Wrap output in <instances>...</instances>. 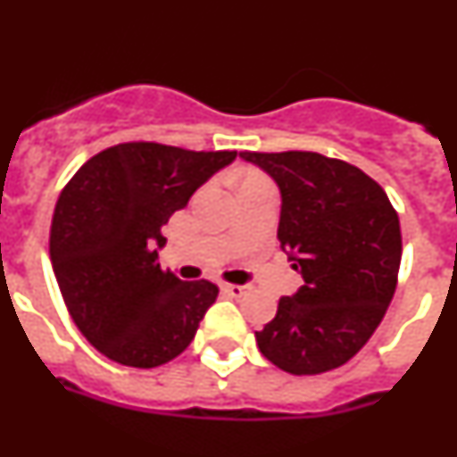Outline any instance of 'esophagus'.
<instances>
[{
	"label": "esophagus",
	"instance_id": "1",
	"mask_svg": "<svg viewBox=\"0 0 457 457\" xmlns=\"http://www.w3.org/2000/svg\"><path fill=\"white\" fill-rule=\"evenodd\" d=\"M224 290L228 295H231V297H245V295L249 293V290H252V286H237V284H224Z\"/></svg>",
	"mask_w": 457,
	"mask_h": 457
}]
</instances>
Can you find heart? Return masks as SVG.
Masks as SVG:
<instances>
[{
	"label": "heart",
	"mask_w": 457,
	"mask_h": 457,
	"mask_svg": "<svg viewBox=\"0 0 457 457\" xmlns=\"http://www.w3.org/2000/svg\"><path fill=\"white\" fill-rule=\"evenodd\" d=\"M263 179H258V176H247L245 179V183H242V187H247V185H253V183H261Z\"/></svg>",
	"instance_id": "heart-1"
}]
</instances>
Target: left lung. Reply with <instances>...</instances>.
Returning a JSON list of instances; mask_svg holds the SVG:
<instances>
[{"label": "left lung", "mask_w": 457, "mask_h": 457, "mask_svg": "<svg viewBox=\"0 0 457 457\" xmlns=\"http://www.w3.org/2000/svg\"><path fill=\"white\" fill-rule=\"evenodd\" d=\"M281 194L277 237L304 286L256 332L268 361L293 375L343 366L364 348L394 297L401 221L361 169L320 153H240Z\"/></svg>", "instance_id": "8db88e82"}]
</instances>
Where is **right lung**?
<instances>
[{"label":"right lung","instance_id":"obj_1","mask_svg":"<svg viewBox=\"0 0 457 457\" xmlns=\"http://www.w3.org/2000/svg\"><path fill=\"white\" fill-rule=\"evenodd\" d=\"M236 155L130 141L93 155L63 187L52 270L79 332L116 364L155 369L179 357L217 300L215 284L160 268V228Z\"/></svg>","mask_w":457,"mask_h":457}]
</instances>
